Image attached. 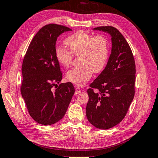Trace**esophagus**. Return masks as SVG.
Segmentation results:
<instances>
[{
	"instance_id": "esophagus-1",
	"label": "esophagus",
	"mask_w": 158,
	"mask_h": 158,
	"mask_svg": "<svg viewBox=\"0 0 158 158\" xmlns=\"http://www.w3.org/2000/svg\"><path fill=\"white\" fill-rule=\"evenodd\" d=\"M80 92H81V89H80V87H76L75 89V94H79Z\"/></svg>"
}]
</instances>
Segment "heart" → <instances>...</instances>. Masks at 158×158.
<instances>
[{
    "mask_svg": "<svg viewBox=\"0 0 158 158\" xmlns=\"http://www.w3.org/2000/svg\"><path fill=\"white\" fill-rule=\"evenodd\" d=\"M69 50L59 47L56 50V57L59 64L69 68L72 64L73 55L80 56L79 67L69 70L66 78L78 86H83L89 81L93 73L102 71L109 55L106 38L102 35L93 36L83 31H78L66 38Z\"/></svg>",
    "mask_w": 158,
    "mask_h": 158,
    "instance_id": "heart-1",
    "label": "heart"
}]
</instances>
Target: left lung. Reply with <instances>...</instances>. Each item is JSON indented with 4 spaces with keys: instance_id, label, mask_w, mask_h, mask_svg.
I'll return each mask as SVG.
<instances>
[{
    "instance_id": "left-lung-1",
    "label": "left lung",
    "mask_w": 158,
    "mask_h": 158,
    "mask_svg": "<svg viewBox=\"0 0 158 158\" xmlns=\"http://www.w3.org/2000/svg\"><path fill=\"white\" fill-rule=\"evenodd\" d=\"M111 36V52L106 67L87 90L86 114L90 123L106 130L123 120L135 96V62L128 43L112 26L94 27ZM96 88L99 93H94Z\"/></svg>"
}]
</instances>
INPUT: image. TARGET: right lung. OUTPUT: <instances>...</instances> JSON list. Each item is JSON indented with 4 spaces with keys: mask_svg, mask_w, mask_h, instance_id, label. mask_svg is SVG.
Wrapping results in <instances>:
<instances>
[{
    "mask_svg": "<svg viewBox=\"0 0 158 158\" xmlns=\"http://www.w3.org/2000/svg\"><path fill=\"white\" fill-rule=\"evenodd\" d=\"M69 27L51 23L44 26L33 38L23 58L21 93L30 116L42 125L55 124L66 113L75 89L72 83H61L56 57L57 38Z\"/></svg>",
    "mask_w": 158,
    "mask_h": 158,
    "instance_id": "obj_1",
    "label": "right lung"
}]
</instances>
